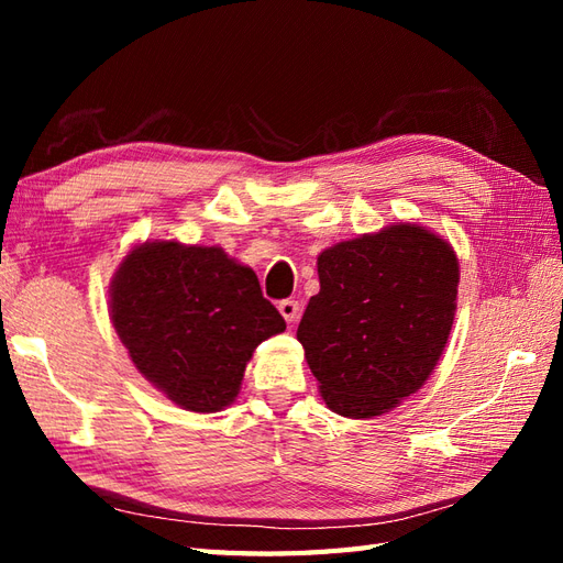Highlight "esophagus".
Wrapping results in <instances>:
<instances>
[{
	"mask_svg": "<svg viewBox=\"0 0 563 563\" xmlns=\"http://www.w3.org/2000/svg\"><path fill=\"white\" fill-rule=\"evenodd\" d=\"M278 309H280V314H283L285 321H288V324H295V321L300 319V302H297V300H283L278 305Z\"/></svg>",
	"mask_w": 563,
	"mask_h": 563,
	"instance_id": "esophagus-1",
	"label": "esophagus"
}]
</instances>
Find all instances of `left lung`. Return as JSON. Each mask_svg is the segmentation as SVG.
Here are the masks:
<instances>
[{
    "label": "left lung",
    "instance_id": "left-lung-1",
    "mask_svg": "<svg viewBox=\"0 0 563 563\" xmlns=\"http://www.w3.org/2000/svg\"><path fill=\"white\" fill-rule=\"evenodd\" d=\"M297 341L321 399L345 418L391 411L433 375L457 309L460 261L421 224L397 222L324 249Z\"/></svg>",
    "mask_w": 563,
    "mask_h": 563
}]
</instances>
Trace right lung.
<instances>
[{"instance_id": "add662e5", "label": "right lung", "mask_w": 563, "mask_h": 563, "mask_svg": "<svg viewBox=\"0 0 563 563\" xmlns=\"http://www.w3.org/2000/svg\"><path fill=\"white\" fill-rule=\"evenodd\" d=\"M109 312L130 361L196 413L230 406L256 345L285 331L256 273L220 246L145 242L113 273Z\"/></svg>"}]
</instances>
